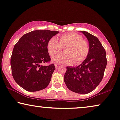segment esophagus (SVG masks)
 <instances>
[{
	"label": "esophagus",
	"instance_id": "esophagus-1",
	"mask_svg": "<svg viewBox=\"0 0 120 120\" xmlns=\"http://www.w3.org/2000/svg\"><path fill=\"white\" fill-rule=\"evenodd\" d=\"M59 65L58 64H55V68H58V67H59Z\"/></svg>",
	"mask_w": 120,
	"mask_h": 120
}]
</instances>
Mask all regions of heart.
Wrapping results in <instances>:
<instances>
[{
    "mask_svg": "<svg viewBox=\"0 0 120 120\" xmlns=\"http://www.w3.org/2000/svg\"><path fill=\"white\" fill-rule=\"evenodd\" d=\"M62 48L64 53L56 56ZM47 49L52 61L56 63L74 64L78 65L84 61L89 53V44L82 36L75 33L64 34L59 36V40L53 37L47 43Z\"/></svg>",
    "mask_w": 120,
    "mask_h": 120,
    "instance_id": "obj_1",
    "label": "heart"
}]
</instances>
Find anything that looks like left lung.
Segmentation results:
<instances>
[{"label":"left lung","instance_id":"1","mask_svg":"<svg viewBox=\"0 0 120 120\" xmlns=\"http://www.w3.org/2000/svg\"><path fill=\"white\" fill-rule=\"evenodd\" d=\"M81 32L89 41V55L78 66L66 67L64 82L72 91L86 94L94 90L102 81L107 60L105 50L98 38L86 31Z\"/></svg>","mask_w":120,"mask_h":120}]
</instances>
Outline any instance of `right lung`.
Listing matches in <instances>:
<instances>
[{
    "instance_id": "add662e5",
    "label": "right lung",
    "mask_w": 120,
    "mask_h": 120,
    "mask_svg": "<svg viewBox=\"0 0 120 120\" xmlns=\"http://www.w3.org/2000/svg\"><path fill=\"white\" fill-rule=\"evenodd\" d=\"M59 31L38 30L24 34L15 45L11 57L12 77L28 91H38L48 86L55 67L49 62L47 43Z\"/></svg>"
}]
</instances>
